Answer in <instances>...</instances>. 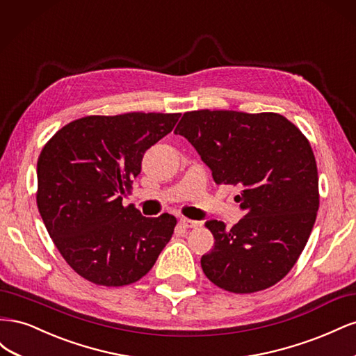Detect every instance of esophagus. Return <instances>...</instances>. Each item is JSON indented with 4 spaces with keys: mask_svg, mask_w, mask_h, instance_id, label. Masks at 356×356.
Returning <instances> with one entry per match:
<instances>
[{
    "mask_svg": "<svg viewBox=\"0 0 356 356\" xmlns=\"http://www.w3.org/2000/svg\"><path fill=\"white\" fill-rule=\"evenodd\" d=\"M179 222H181V225H182V227H184V229H197L199 225H200V222L188 220V218H181Z\"/></svg>",
    "mask_w": 356,
    "mask_h": 356,
    "instance_id": "34e87169",
    "label": "esophagus"
}]
</instances>
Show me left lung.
<instances>
[{"instance_id":"8db88e82","label":"left lung","mask_w":356,"mask_h":356,"mask_svg":"<svg viewBox=\"0 0 356 356\" xmlns=\"http://www.w3.org/2000/svg\"><path fill=\"white\" fill-rule=\"evenodd\" d=\"M177 135L196 148L213 181L241 188L245 217L212 220L213 250L202 257L212 284L251 294L284 279L303 252L319 208L316 160L307 138L277 113H184Z\"/></svg>"}]
</instances>
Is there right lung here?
I'll use <instances>...</instances> for the list:
<instances>
[{"mask_svg":"<svg viewBox=\"0 0 356 356\" xmlns=\"http://www.w3.org/2000/svg\"><path fill=\"white\" fill-rule=\"evenodd\" d=\"M179 113L86 115L53 135L37 161V207L72 270L96 285L124 286L154 266L177 218H145L122 195L132 188L147 149Z\"/></svg>","mask_w":356,"mask_h":356,"instance_id":"right-lung-1","label":"right lung"}]
</instances>
